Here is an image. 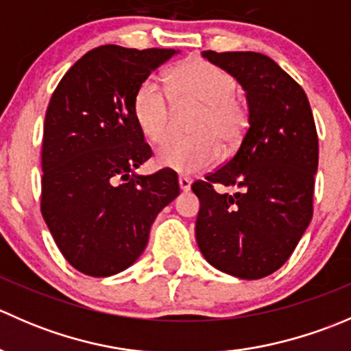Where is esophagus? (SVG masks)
Returning a JSON list of instances; mask_svg holds the SVG:
<instances>
[{
	"mask_svg": "<svg viewBox=\"0 0 351 351\" xmlns=\"http://www.w3.org/2000/svg\"><path fill=\"white\" fill-rule=\"evenodd\" d=\"M178 183H180V190H182V192H189L190 186H192V180L186 178V176H180Z\"/></svg>",
	"mask_w": 351,
	"mask_h": 351,
	"instance_id": "esophagus-1",
	"label": "esophagus"
}]
</instances>
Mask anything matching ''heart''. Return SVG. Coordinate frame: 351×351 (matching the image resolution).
I'll return each mask as SVG.
<instances>
[{
    "label": "heart",
    "mask_w": 351,
    "mask_h": 351,
    "mask_svg": "<svg viewBox=\"0 0 351 351\" xmlns=\"http://www.w3.org/2000/svg\"><path fill=\"white\" fill-rule=\"evenodd\" d=\"M169 91L178 107L200 105L190 125L192 137L171 139L156 151V165L182 175L210 168L221 158V147L231 151L247 129V108L236 97L234 76L205 59H190L169 74ZM171 97L156 77H147L134 97V119L151 143L171 136Z\"/></svg>",
    "instance_id": "heart-1"
}]
</instances>
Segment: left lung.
Instances as JSON below:
<instances>
[{
    "label": "left lung",
    "mask_w": 351,
    "mask_h": 351,
    "mask_svg": "<svg viewBox=\"0 0 351 351\" xmlns=\"http://www.w3.org/2000/svg\"><path fill=\"white\" fill-rule=\"evenodd\" d=\"M246 91L247 130L236 154L192 185L195 236L205 260L244 280L277 271L313 219L317 132L302 88L260 52H202ZM215 182L236 186L217 194Z\"/></svg>",
    "instance_id": "obj_1"
}]
</instances>
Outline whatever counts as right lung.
I'll use <instances>...</instances> for the list:
<instances>
[{"label":"right lung","mask_w":351,"mask_h":351,"mask_svg":"<svg viewBox=\"0 0 351 351\" xmlns=\"http://www.w3.org/2000/svg\"><path fill=\"white\" fill-rule=\"evenodd\" d=\"M175 49L101 45L64 74L44 122L40 210L67 263L110 277L146 250L156 215L180 193L168 169L137 175L151 158L134 97Z\"/></svg>","instance_id":"1"}]
</instances>
